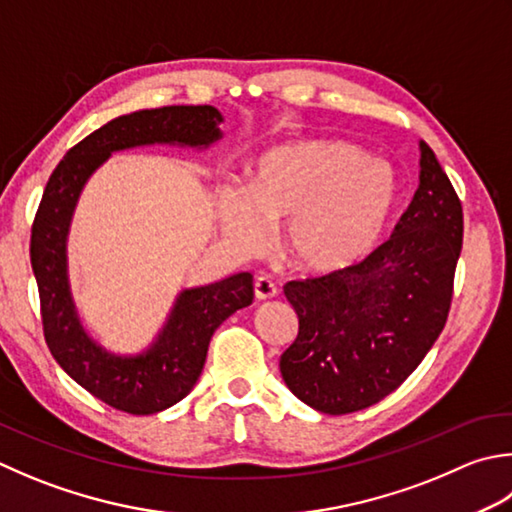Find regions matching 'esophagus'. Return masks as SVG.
Listing matches in <instances>:
<instances>
[{"label":"esophagus","mask_w":512,"mask_h":512,"mask_svg":"<svg viewBox=\"0 0 512 512\" xmlns=\"http://www.w3.org/2000/svg\"><path fill=\"white\" fill-rule=\"evenodd\" d=\"M253 290H255V299H259V302H266V299H273L277 295V286L270 282L268 277H257Z\"/></svg>","instance_id":"1"}]
</instances>
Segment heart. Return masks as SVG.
Instances as JSON below:
<instances>
[{"label":"heart","instance_id":"obj_1","mask_svg":"<svg viewBox=\"0 0 512 512\" xmlns=\"http://www.w3.org/2000/svg\"><path fill=\"white\" fill-rule=\"evenodd\" d=\"M397 204L395 170L344 139H297L264 150L248 164L246 186L224 184L215 222L226 244L253 255L268 226L290 264L328 275L350 268L384 235Z\"/></svg>","mask_w":512,"mask_h":512}]
</instances>
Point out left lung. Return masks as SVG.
<instances>
[{"label":"left lung","instance_id":"obj_1","mask_svg":"<svg viewBox=\"0 0 512 512\" xmlns=\"http://www.w3.org/2000/svg\"><path fill=\"white\" fill-rule=\"evenodd\" d=\"M462 237V202L419 142V186L388 242L362 264L284 286L299 319L279 359L293 395L346 415L402 386L444 330Z\"/></svg>","mask_w":512,"mask_h":512}]
</instances>
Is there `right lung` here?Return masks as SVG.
Masks as SVG:
<instances>
[{
    "label": "right lung",
    "instance_id": "right-lung-1",
    "mask_svg": "<svg viewBox=\"0 0 512 512\" xmlns=\"http://www.w3.org/2000/svg\"><path fill=\"white\" fill-rule=\"evenodd\" d=\"M215 106H164L115 117L73 146L50 175L30 237V264L42 302L50 353L75 382L104 404L130 415L175 406L195 388L219 324L253 304V275L184 288L164 326L135 355L113 353L88 333L70 290L68 235L79 195L95 170L119 150L177 146L206 150L222 139Z\"/></svg>",
    "mask_w": 512,
    "mask_h": 512
}]
</instances>
